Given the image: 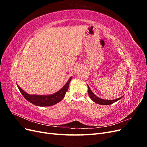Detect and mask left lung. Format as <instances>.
<instances>
[{"label": "left lung", "mask_w": 147, "mask_h": 147, "mask_svg": "<svg viewBox=\"0 0 147 147\" xmlns=\"http://www.w3.org/2000/svg\"><path fill=\"white\" fill-rule=\"evenodd\" d=\"M88 85V84H87ZM88 94L90 96V98L94 101V102L97 104H99L100 105H110V104H112L114 102L118 101V100H119L120 99H121V97H119V98H118L117 99H114V100H104V99H102L99 98V97H97L94 93L92 92V91L91 90V89L90 88V87L88 86Z\"/></svg>", "instance_id": "left-lung-1"}]
</instances>
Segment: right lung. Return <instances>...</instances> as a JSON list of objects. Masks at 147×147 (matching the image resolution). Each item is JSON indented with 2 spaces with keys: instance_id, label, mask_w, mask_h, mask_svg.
Masks as SVG:
<instances>
[{
  "instance_id": "obj_1",
  "label": "right lung",
  "mask_w": 147,
  "mask_h": 147,
  "mask_svg": "<svg viewBox=\"0 0 147 147\" xmlns=\"http://www.w3.org/2000/svg\"><path fill=\"white\" fill-rule=\"evenodd\" d=\"M71 79H72V77L69 78L67 83L65 84L63 88H61V90L56 92L55 94L47 96L30 95L24 91L22 89H21V88L18 84L17 86L18 88L22 95L24 97V98L26 100L30 102V103L40 107H48L58 103L59 102H60L64 98L67 91L68 90L69 83L71 81Z\"/></svg>"
}]
</instances>
